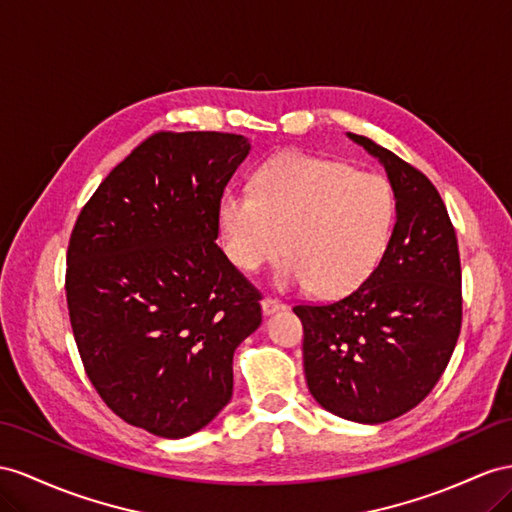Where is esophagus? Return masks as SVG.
<instances>
[{
    "label": "esophagus",
    "instance_id": "esophagus-1",
    "mask_svg": "<svg viewBox=\"0 0 512 512\" xmlns=\"http://www.w3.org/2000/svg\"><path fill=\"white\" fill-rule=\"evenodd\" d=\"M261 309H264L266 316H270V313L283 309V303L279 298H272V296H266L264 300H261Z\"/></svg>",
    "mask_w": 512,
    "mask_h": 512
}]
</instances>
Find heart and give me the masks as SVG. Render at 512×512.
<instances>
[{
    "label": "heart",
    "instance_id": "1",
    "mask_svg": "<svg viewBox=\"0 0 512 512\" xmlns=\"http://www.w3.org/2000/svg\"><path fill=\"white\" fill-rule=\"evenodd\" d=\"M389 181L344 162L281 153L257 170L253 190H227L218 227L235 268L257 272L287 251L281 287L320 296L355 292L381 264L396 227Z\"/></svg>",
    "mask_w": 512,
    "mask_h": 512
}]
</instances>
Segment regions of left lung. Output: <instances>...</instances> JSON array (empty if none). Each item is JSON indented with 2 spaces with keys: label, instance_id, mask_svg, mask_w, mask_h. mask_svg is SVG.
Returning a JSON list of instances; mask_svg holds the SVG:
<instances>
[{
  "label": "left lung",
  "instance_id": "8db88e82",
  "mask_svg": "<svg viewBox=\"0 0 512 512\" xmlns=\"http://www.w3.org/2000/svg\"><path fill=\"white\" fill-rule=\"evenodd\" d=\"M381 160L398 220L381 264L333 303H300L303 363L326 411L383 424L422 402L448 368L463 320L461 257L432 181L374 140L348 134Z\"/></svg>",
  "mask_w": 512,
  "mask_h": 512
}]
</instances>
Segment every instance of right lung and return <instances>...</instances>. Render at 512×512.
<instances>
[{
  "instance_id": "right-lung-1",
  "label": "right lung",
  "mask_w": 512,
  "mask_h": 512,
  "mask_svg": "<svg viewBox=\"0 0 512 512\" xmlns=\"http://www.w3.org/2000/svg\"><path fill=\"white\" fill-rule=\"evenodd\" d=\"M251 142L157 131L82 207L67 251L69 318L90 383L123 422L179 439L233 393V352L261 294L216 244L218 203Z\"/></svg>"
}]
</instances>
